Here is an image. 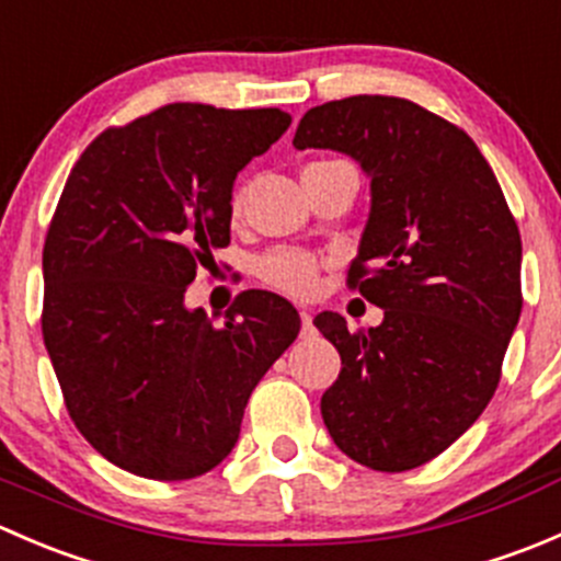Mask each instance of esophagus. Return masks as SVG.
<instances>
[{
  "instance_id": "1",
  "label": "esophagus",
  "mask_w": 561,
  "mask_h": 561,
  "mask_svg": "<svg viewBox=\"0 0 561 561\" xmlns=\"http://www.w3.org/2000/svg\"><path fill=\"white\" fill-rule=\"evenodd\" d=\"M301 325H304V336H307V333H312V312H309V309H301Z\"/></svg>"
}]
</instances>
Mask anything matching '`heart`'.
I'll return each mask as SVG.
<instances>
[{"mask_svg":"<svg viewBox=\"0 0 561 561\" xmlns=\"http://www.w3.org/2000/svg\"><path fill=\"white\" fill-rule=\"evenodd\" d=\"M241 197H233V211L239 214ZM322 260L309 249H274L257 260V276L274 290L285 293L293 298L312 296L320 285Z\"/></svg>","mask_w":561,"mask_h":561,"instance_id":"obj_1","label":"heart"}]
</instances>
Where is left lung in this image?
<instances>
[{
	"label": "left lung",
	"mask_w": 561,
	"mask_h": 561,
	"mask_svg": "<svg viewBox=\"0 0 561 561\" xmlns=\"http://www.w3.org/2000/svg\"><path fill=\"white\" fill-rule=\"evenodd\" d=\"M293 146L344 151L371 179L347 287L386 320L350 331L342 314L314 317L342 355L320 412L353 461L407 472L448 450L500 386L524 307L518 225L474 140L404 98L317 105Z\"/></svg>",
	"instance_id": "1"
}]
</instances>
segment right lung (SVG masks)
Listing matches in <instances>:
<instances>
[{
    "mask_svg": "<svg viewBox=\"0 0 561 561\" xmlns=\"http://www.w3.org/2000/svg\"><path fill=\"white\" fill-rule=\"evenodd\" d=\"M287 127L279 107L173 103L107 127L67 175L43 247V342L76 428L127 472L217 467L301 331L265 290L236 296L222 325L184 307L197 268L230 244L236 173Z\"/></svg>",
    "mask_w": 561,
    "mask_h": 561,
    "instance_id": "right-lung-1",
    "label": "right lung"
}]
</instances>
